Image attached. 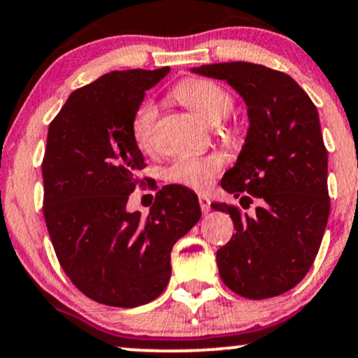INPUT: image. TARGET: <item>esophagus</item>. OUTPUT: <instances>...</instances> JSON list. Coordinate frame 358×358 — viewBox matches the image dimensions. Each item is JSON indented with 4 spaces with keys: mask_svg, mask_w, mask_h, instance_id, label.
<instances>
[{
    "mask_svg": "<svg viewBox=\"0 0 358 358\" xmlns=\"http://www.w3.org/2000/svg\"><path fill=\"white\" fill-rule=\"evenodd\" d=\"M199 204H201V211L204 214L211 211V201H209L208 196H199Z\"/></svg>",
    "mask_w": 358,
    "mask_h": 358,
    "instance_id": "34e87169",
    "label": "esophagus"
}]
</instances>
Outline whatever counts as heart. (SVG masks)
<instances>
[{"label": "heart", "mask_w": 358, "mask_h": 358, "mask_svg": "<svg viewBox=\"0 0 358 358\" xmlns=\"http://www.w3.org/2000/svg\"><path fill=\"white\" fill-rule=\"evenodd\" d=\"M174 99L186 105L189 110L196 113L206 124L217 125L233 110V96L217 83L208 80H186L174 88ZM157 110L152 103L138 107L132 119V137L137 147L149 150L152 147V130ZM222 161L217 155H184L176 159L166 169V180L178 186L204 191L211 184Z\"/></svg>", "instance_id": "obj_1"}]
</instances>
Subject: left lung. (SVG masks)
<instances>
[{
    "instance_id": "obj_1",
    "label": "left lung",
    "mask_w": 358,
    "mask_h": 358,
    "mask_svg": "<svg viewBox=\"0 0 358 358\" xmlns=\"http://www.w3.org/2000/svg\"><path fill=\"white\" fill-rule=\"evenodd\" d=\"M224 80L248 107L245 144L221 186L256 216L226 203L236 233L216 253L221 280L238 295L263 300L296 287L315 262L330 213L329 155L320 119L305 90L283 71L248 62L189 69Z\"/></svg>"
}]
</instances>
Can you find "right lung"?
<instances>
[{
  "instance_id": "add662e5",
  "label": "right lung",
  "mask_w": 358,
  "mask_h": 358,
  "mask_svg": "<svg viewBox=\"0 0 358 358\" xmlns=\"http://www.w3.org/2000/svg\"><path fill=\"white\" fill-rule=\"evenodd\" d=\"M122 70L71 92L48 127L43 214L63 271L83 295L108 306L152 301L171 278V251L201 220L197 196L166 186L149 214L127 211L144 155L132 119L145 92L169 73Z\"/></svg>"
}]
</instances>
